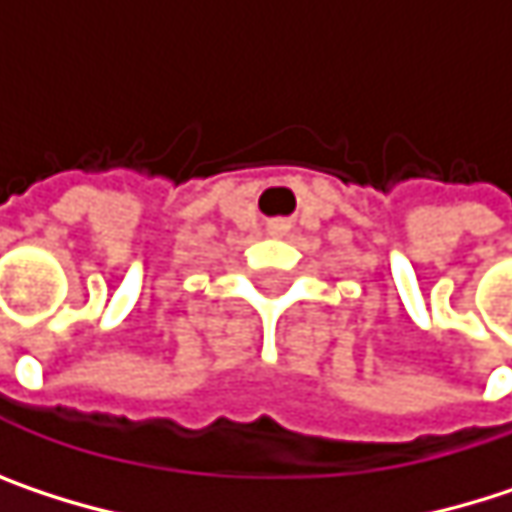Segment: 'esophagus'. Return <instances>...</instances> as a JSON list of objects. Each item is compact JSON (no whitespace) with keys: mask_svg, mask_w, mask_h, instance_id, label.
I'll list each match as a JSON object with an SVG mask.
<instances>
[{"mask_svg":"<svg viewBox=\"0 0 512 512\" xmlns=\"http://www.w3.org/2000/svg\"><path fill=\"white\" fill-rule=\"evenodd\" d=\"M272 231H281V225H272Z\"/></svg>","mask_w":512,"mask_h":512,"instance_id":"obj_1","label":"esophagus"}]
</instances>
